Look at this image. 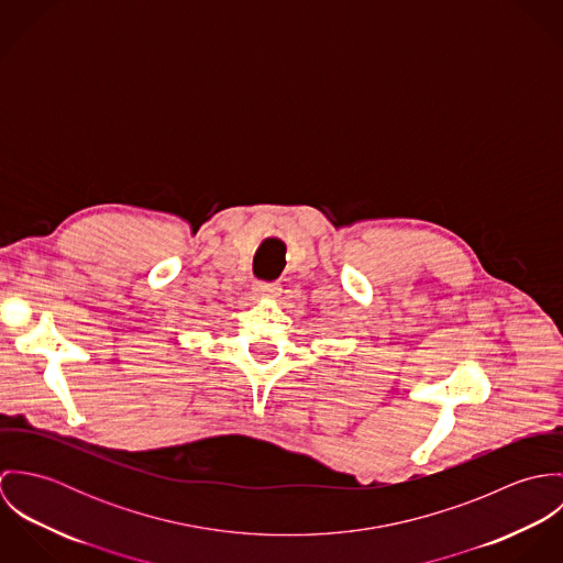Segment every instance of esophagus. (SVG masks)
<instances>
[{
    "mask_svg": "<svg viewBox=\"0 0 563 563\" xmlns=\"http://www.w3.org/2000/svg\"><path fill=\"white\" fill-rule=\"evenodd\" d=\"M255 292L262 295V297H279L282 286L277 282H257Z\"/></svg>",
    "mask_w": 563,
    "mask_h": 563,
    "instance_id": "esophagus-1",
    "label": "esophagus"
}]
</instances>
